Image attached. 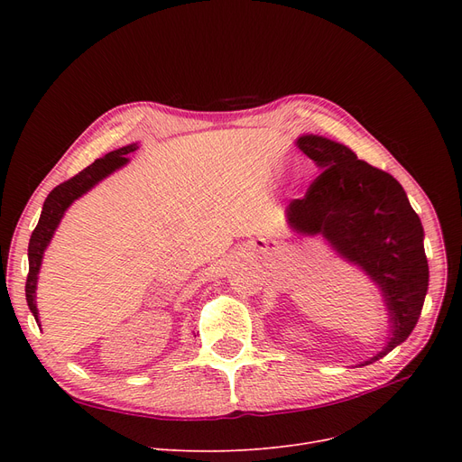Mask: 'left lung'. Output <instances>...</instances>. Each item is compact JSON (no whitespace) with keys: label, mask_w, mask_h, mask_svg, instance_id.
Masks as SVG:
<instances>
[{"label":"left lung","mask_w":462,"mask_h":462,"mask_svg":"<svg viewBox=\"0 0 462 462\" xmlns=\"http://www.w3.org/2000/svg\"><path fill=\"white\" fill-rule=\"evenodd\" d=\"M298 148L319 168L307 194L286 208V223L300 236H322L345 262L380 290L390 333L369 365L404 343L416 328L429 288L425 232L401 183L356 157L345 143L301 134Z\"/></svg>","instance_id":"left-lung-1"}]
</instances>
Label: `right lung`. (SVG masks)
I'll return each instance as SVG.
<instances>
[{"label": "right lung", "instance_id": "1", "mask_svg": "<svg viewBox=\"0 0 462 462\" xmlns=\"http://www.w3.org/2000/svg\"><path fill=\"white\" fill-rule=\"evenodd\" d=\"M138 150V143H129L124 148L114 150L106 153L103 159H97L93 164L84 168L80 174L70 178L69 181L58 185L51 194H48L42 211L39 217V223L30 237L28 247V260H30V273L26 281V300L32 314L35 317V322H39V309H37V281L44 251L51 245V241L61 223L65 211L70 208V204L79 200L88 190H91L97 183H101L105 178L114 174L116 170L124 168L129 162V153Z\"/></svg>", "mask_w": 462, "mask_h": 462}]
</instances>
